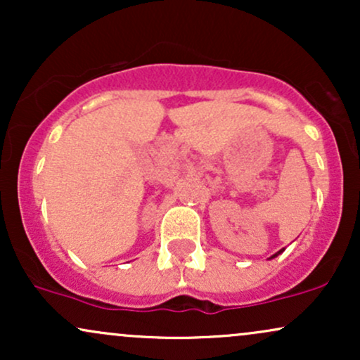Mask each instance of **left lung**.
I'll return each instance as SVG.
<instances>
[{"label": "left lung", "mask_w": 360, "mask_h": 360, "mask_svg": "<svg viewBox=\"0 0 360 360\" xmlns=\"http://www.w3.org/2000/svg\"><path fill=\"white\" fill-rule=\"evenodd\" d=\"M283 252H284V249H281L279 252H276V254H274V255H271V257H269V259H274V257H278V255H279V254H283Z\"/></svg>", "instance_id": "8db88e82"}]
</instances>
